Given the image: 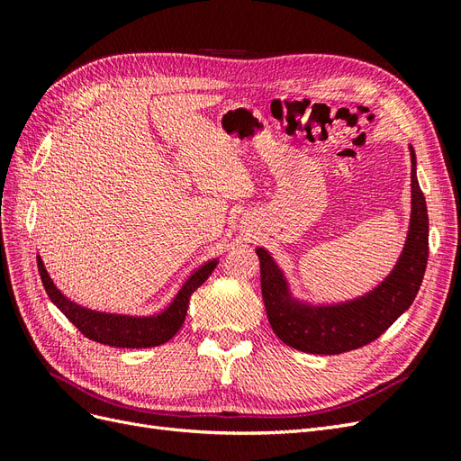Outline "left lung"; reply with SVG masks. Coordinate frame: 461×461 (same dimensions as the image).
Returning a JSON list of instances; mask_svg holds the SVG:
<instances>
[{"label":"left lung","mask_w":461,"mask_h":461,"mask_svg":"<svg viewBox=\"0 0 461 461\" xmlns=\"http://www.w3.org/2000/svg\"><path fill=\"white\" fill-rule=\"evenodd\" d=\"M411 158V217L394 269L367 294L339 303H310L292 296L283 269L265 248H256L261 263V294L273 332L300 352L334 356L376 340L413 303L429 258V215Z\"/></svg>","instance_id":"left-lung-1"}]
</instances>
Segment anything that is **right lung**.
<instances>
[{
  "label": "right lung",
  "instance_id": "1",
  "mask_svg": "<svg viewBox=\"0 0 461 461\" xmlns=\"http://www.w3.org/2000/svg\"><path fill=\"white\" fill-rule=\"evenodd\" d=\"M36 259L41 283H44L50 300L58 305L59 312L71 321L86 339L113 348H151L171 340L185 323L188 302L194 294V290L205 283V278L213 273L219 263V259H212L203 263L200 269L194 271L163 312L148 317H138L82 308L80 303L67 298L63 292L53 285L41 258L38 256Z\"/></svg>",
  "mask_w": 461,
  "mask_h": 461
}]
</instances>
